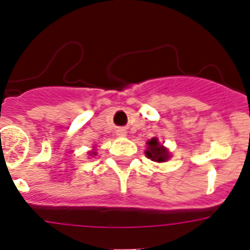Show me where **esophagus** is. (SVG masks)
Masks as SVG:
<instances>
[{"label":"esophagus","instance_id":"obj_1","mask_svg":"<svg viewBox=\"0 0 250 250\" xmlns=\"http://www.w3.org/2000/svg\"><path fill=\"white\" fill-rule=\"evenodd\" d=\"M118 135L119 136H125V135H126V130H124V129L118 130Z\"/></svg>","mask_w":250,"mask_h":250}]
</instances>
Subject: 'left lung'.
Segmentation results:
<instances>
[{
    "label": "left lung",
    "mask_w": 250,
    "mask_h": 250,
    "mask_svg": "<svg viewBox=\"0 0 250 250\" xmlns=\"http://www.w3.org/2000/svg\"><path fill=\"white\" fill-rule=\"evenodd\" d=\"M146 156L151 159L152 161L156 163H164L169 159V151L165 149L163 145L159 144V141L156 138H152L151 140L147 141V150L145 151Z\"/></svg>",
    "instance_id": "obj_1"
}]
</instances>
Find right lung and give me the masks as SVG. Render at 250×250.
<instances>
[{"instance_id":"add662e5","label":"right lung","mask_w":250,"mask_h":250,"mask_svg":"<svg viewBox=\"0 0 250 250\" xmlns=\"http://www.w3.org/2000/svg\"><path fill=\"white\" fill-rule=\"evenodd\" d=\"M91 154H92V155H96V152H95V151H91Z\"/></svg>"}]
</instances>
